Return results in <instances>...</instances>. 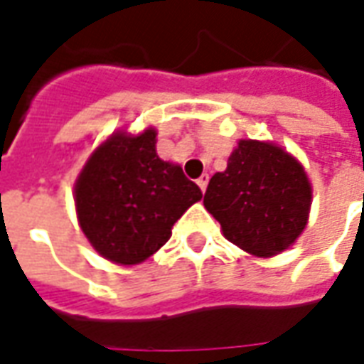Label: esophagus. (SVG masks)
Returning a JSON list of instances; mask_svg holds the SVG:
<instances>
[{
	"mask_svg": "<svg viewBox=\"0 0 364 364\" xmlns=\"http://www.w3.org/2000/svg\"><path fill=\"white\" fill-rule=\"evenodd\" d=\"M197 185L198 187H200V191H203V193H205L206 191V185H208V175H200V177H198L197 179Z\"/></svg>",
	"mask_w": 364,
	"mask_h": 364,
	"instance_id": "34e87169",
	"label": "esophagus"
}]
</instances>
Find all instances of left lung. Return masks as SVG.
<instances>
[{
	"label": "left lung",
	"mask_w": 364,
	"mask_h": 364,
	"mask_svg": "<svg viewBox=\"0 0 364 364\" xmlns=\"http://www.w3.org/2000/svg\"><path fill=\"white\" fill-rule=\"evenodd\" d=\"M312 185L298 159L279 146L240 140L226 171L213 175L205 206L244 252L271 257L296 242L308 222Z\"/></svg>",
	"instance_id": "8db88e82"
}]
</instances>
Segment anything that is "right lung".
Listing matches in <instances>:
<instances>
[{
	"label": "right lung",
	"instance_id": "obj_1",
	"mask_svg": "<svg viewBox=\"0 0 364 364\" xmlns=\"http://www.w3.org/2000/svg\"><path fill=\"white\" fill-rule=\"evenodd\" d=\"M156 130L117 132L97 148L74 187L83 234L119 265L148 259L171 237L173 224L203 198L181 166L159 159Z\"/></svg>",
	"mask_w": 364,
	"mask_h": 364
}]
</instances>
